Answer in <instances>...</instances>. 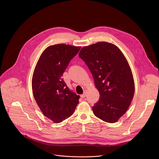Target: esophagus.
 I'll return each instance as SVG.
<instances>
[{"label":"esophagus","mask_w":159,"mask_h":159,"mask_svg":"<svg viewBox=\"0 0 159 159\" xmlns=\"http://www.w3.org/2000/svg\"><path fill=\"white\" fill-rule=\"evenodd\" d=\"M86 94H87L86 91H84V94H82V95H80V97H81L82 98H84L86 97Z\"/></svg>","instance_id":"obj_1"}]
</instances>
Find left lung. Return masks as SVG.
<instances>
[{
    "label": "left lung",
    "instance_id": "8db88e82",
    "mask_svg": "<svg viewBox=\"0 0 159 159\" xmlns=\"http://www.w3.org/2000/svg\"><path fill=\"white\" fill-rule=\"evenodd\" d=\"M79 57L91 72L100 98L94 114L110 123L116 122L129 107L134 93L129 65L115 44L98 42L82 48Z\"/></svg>",
    "mask_w": 159,
    "mask_h": 159
}]
</instances>
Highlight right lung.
Listing matches in <instances>:
<instances>
[{
	"label": "right lung",
	"instance_id": "1",
	"mask_svg": "<svg viewBox=\"0 0 159 159\" xmlns=\"http://www.w3.org/2000/svg\"><path fill=\"white\" fill-rule=\"evenodd\" d=\"M81 47L58 44L41 54L34 70L32 89L43 115L58 123L73 115L79 96L72 93L62 78L70 60Z\"/></svg>",
	"mask_w": 159,
	"mask_h": 159
}]
</instances>
